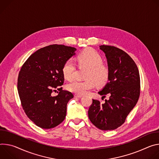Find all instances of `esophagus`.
I'll use <instances>...</instances> for the list:
<instances>
[{"label":"esophagus","instance_id":"34e87169","mask_svg":"<svg viewBox=\"0 0 159 159\" xmlns=\"http://www.w3.org/2000/svg\"><path fill=\"white\" fill-rule=\"evenodd\" d=\"M75 97H76V98H81V97H82V95H81L75 94Z\"/></svg>","mask_w":159,"mask_h":159}]
</instances>
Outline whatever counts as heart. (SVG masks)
<instances>
[{"label": "heart", "mask_w": 159, "mask_h": 159, "mask_svg": "<svg viewBox=\"0 0 159 159\" xmlns=\"http://www.w3.org/2000/svg\"><path fill=\"white\" fill-rule=\"evenodd\" d=\"M76 61L80 67H86L85 80H75L67 86V89L78 95L85 94L88 91L93 89L95 86H103L106 84L110 77L109 67L103 64L102 56L92 48H86L80 52L76 57ZM76 66L70 61H66L62 68L64 77L67 80L74 78Z\"/></svg>", "instance_id": "heart-1"}]
</instances>
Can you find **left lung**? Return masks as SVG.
Wrapping results in <instances>:
<instances>
[{
    "instance_id": "obj_1",
    "label": "left lung",
    "mask_w": 159,
    "mask_h": 159,
    "mask_svg": "<svg viewBox=\"0 0 159 159\" xmlns=\"http://www.w3.org/2000/svg\"><path fill=\"white\" fill-rule=\"evenodd\" d=\"M100 48L107 57L110 70L109 82L98 92L102 97L110 95L102 103L93 99L88 114L92 124L101 130H114L124 124L136 105L140 94V78L133 59L122 50L111 45Z\"/></svg>"
}]
</instances>
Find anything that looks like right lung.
Masks as SVG:
<instances>
[{"instance_id": "right-lung-1", "label": "right lung", "mask_w": 159, "mask_h": 159, "mask_svg": "<svg viewBox=\"0 0 159 159\" xmlns=\"http://www.w3.org/2000/svg\"><path fill=\"white\" fill-rule=\"evenodd\" d=\"M76 48L53 44L40 48L22 66L17 78V90L22 107L37 126L53 128L64 120L67 104L73 93L63 90L64 62L75 55ZM59 92L54 96L53 91Z\"/></svg>"}]
</instances>
